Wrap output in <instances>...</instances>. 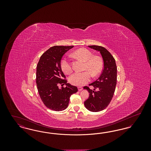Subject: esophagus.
Masks as SVG:
<instances>
[{
    "instance_id": "obj_1",
    "label": "esophagus",
    "mask_w": 151,
    "mask_h": 151,
    "mask_svg": "<svg viewBox=\"0 0 151 151\" xmlns=\"http://www.w3.org/2000/svg\"><path fill=\"white\" fill-rule=\"evenodd\" d=\"M78 89H79V91H81L83 89V87H81V86H79V87H78Z\"/></svg>"
}]
</instances>
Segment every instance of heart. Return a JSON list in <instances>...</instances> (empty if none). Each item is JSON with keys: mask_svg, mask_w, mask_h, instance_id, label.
<instances>
[{"mask_svg": "<svg viewBox=\"0 0 151 151\" xmlns=\"http://www.w3.org/2000/svg\"><path fill=\"white\" fill-rule=\"evenodd\" d=\"M72 55L85 62L83 72H75L69 78V81L74 86H81L88 83L91 78L96 77L103 68V61L101 58L93 55V53L87 49L81 48L75 51ZM60 67L65 74H70L72 72V64L67 58H64L60 62Z\"/></svg>", "mask_w": 151, "mask_h": 151, "instance_id": "heart-1", "label": "heart"}]
</instances>
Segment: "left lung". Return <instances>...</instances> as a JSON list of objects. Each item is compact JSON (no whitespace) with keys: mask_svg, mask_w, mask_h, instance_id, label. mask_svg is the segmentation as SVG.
I'll return each instance as SVG.
<instances>
[{"mask_svg":"<svg viewBox=\"0 0 151 151\" xmlns=\"http://www.w3.org/2000/svg\"><path fill=\"white\" fill-rule=\"evenodd\" d=\"M89 47L99 51L104 60V69L99 78L89 86L84 87L89 93V98L84 102L86 108L91 111L98 112L104 110L110 104L114 96L116 84L117 68L113 55L105 47L91 45Z\"/></svg>","mask_w":151,"mask_h":151,"instance_id":"left-lung-1","label":"left lung"}]
</instances>
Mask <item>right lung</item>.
I'll list each match as a JSON object with an SVG mask.
<instances>
[{"label":"right lung","mask_w":151,"mask_h":151,"mask_svg":"<svg viewBox=\"0 0 151 151\" xmlns=\"http://www.w3.org/2000/svg\"><path fill=\"white\" fill-rule=\"evenodd\" d=\"M73 46H54L46 51L37 65L36 84L44 105L52 110L60 111L67 108L70 97L78 91L76 86L67 83L62 70L60 61L65 53ZM59 84L66 86L60 89Z\"/></svg>","instance_id":"add662e5"}]
</instances>
